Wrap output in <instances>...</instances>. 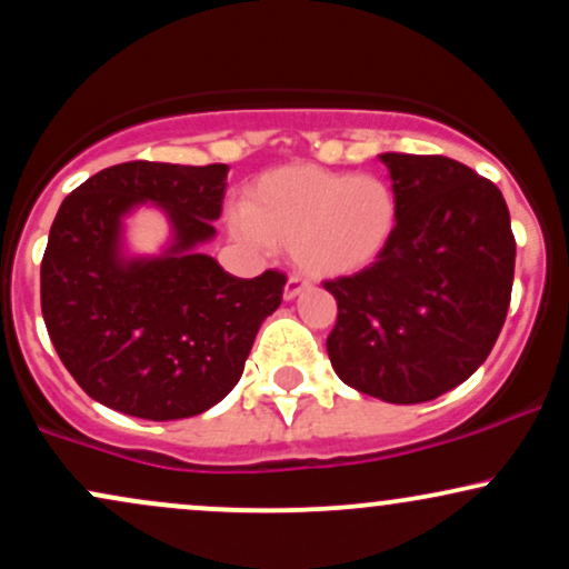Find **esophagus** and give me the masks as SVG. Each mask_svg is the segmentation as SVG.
I'll return each mask as SVG.
<instances>
[{
    "label": "esophagus",
    "mask_w": 569,
    "mask_h": 569,
    "mask_svg": "<svg viewBox=\"0 0 569 569\" xmlns=\"http://www.w3.org/2000/svg\"><path fill=\"white\" fill-rule=\"evenodd\" d=\"M307 286H310V283H307V280H302V278H289V280H286V289H283V297L286 299H297L299 297V293H302L305 289H307Z\"/></svg>",
    "instance_id": "obj_1"
}]
</instances>
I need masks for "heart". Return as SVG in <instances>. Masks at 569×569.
Segmentation results:
<instances>
[{
  "instance_id": "heart-1",
  "label": "heart",
  "mask_w": 569,
  "mask_h": 569,
  "mask_svg": "<svg viewBox=\"0 0 569 569\" xmlns=\"http://www.w3.org/2000/svg\"><path fill=\"white\" fill-rule=\"evenodd\" d=\"M396 189L380 176L286 166L248 189L232 211L234 238L253 251L289 246L293 264L310 278H345L367 270L393 240Z\"/></svg>"
}]
</instances>
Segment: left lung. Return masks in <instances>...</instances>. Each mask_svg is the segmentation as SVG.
<instances>
[{
    "mask_svg": "<svg viewBox=\"0 0 569 569\" xmlns=\"http://www.w3.org/2000/svg\"><path fill=\"white\" fill-rule=\"evenodd\" d=\"M398 198L393 240L326 280L337 377L388 403L433 401L487 361L511 302L516 240L502 192L441 154L382 152Z\"/></svg>",
    "mask_w": 569,
    "mask_h": 569,
    "instance_id": "1",
    "label": "left lung"
}]
</instances>
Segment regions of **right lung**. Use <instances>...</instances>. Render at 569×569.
<instances>
[{
	"instance_id": "obj_1",
	"label": "right lung",
	"mask_w": 569,
	"mask_h": 569,
	"mask_svg": "<svg viewBox=\"0 0 569 569\" xmlns=\"http://www.w3.org/2000/svg\"><path fill=\"white\" fill-rule=\"evenodd\" d=\"M230 166L122 162L90 176L58 208L42 259V316L63 367L103 407L181 420L238 385L286 278H234L202 246L217 238ZM163 211L160 254L127 251V219Z\"/></svg>"
}]
</instances>
